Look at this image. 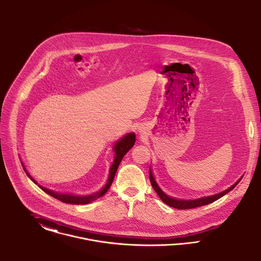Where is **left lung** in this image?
<instances>
[{"label": "left lung", "instance_id": "left-lung-1", "mask_svg": "<svg viewBox=\"0 0 261 261\" xmlns=\"http://www.w3.org/2000/svg\"><path fill=\"white\" fill-rule=\"evenodd\" d=\"M241 180H238L233 186H231L229 189L225 190L224 192H221L220 194L211 196V197H205V198H201V199H198V200H193V201H182V200H176L173 198L168 197L160 188L158 187L157 182L154 180V177L152 175V172L150 171V181L151 185L153 187V189L155 190V192L157 193V195L160 197L161 200L164 201L166 204L175 207V208H179V210H188V208H195V207H199L201 205H205L208 203H212L219 199H221V197H223L224 195H226L228 192H230L231 190H233L236 188V186L241 181Z\"/></svg>", "mask_w": 261, "mask_h": 261}]
</instances>
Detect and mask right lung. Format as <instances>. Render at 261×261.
I'll use <instances>...</instances> for the list:
<instances>
[{"mask_svg":"<svg viewBox=\"0 0 261 261\" xmlns=\"http://www.w3.org/2000/svg\"><path fill=\"white\" fill-rule=\"evenodd\" d=\"M135 134L134 133H130L126 136H124L120 141H118L113 150L115 152V159L114 162L110 168V173H109V177H108V180H107V184L105 185V187L101 190L99 193H95L93 195H90V196H84V197H76V196H71V195H62V194H58V193H55L50 190H47L41 186H39L40 189L45 192L46 194H48L49 196L54 197L55 199H58L62 202H65V203H71V204H85V203H89L91 201H94L95 200H97L98 198H100L101 196H103L107 191L108 189L110 188L112 181L114 180V177H115V174H116V171L119 167V164L121 163V160L123 159L124 155L134 146L135 144ZM23 167V166H22ZM24 169V167H23ZM25 170V169H24ZM27 175L31 178V180H33L35 184H37V181L34 180L28 173Z\"/></svg>","mask_w":261,"mask_h":261,"instance_id":"obj_1","label":"right lung"}]
</instances>
